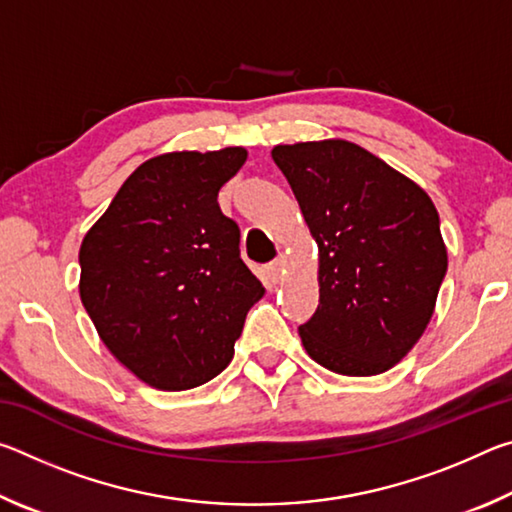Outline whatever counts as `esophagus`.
<instances>
[{"label": "esophagus", "instance_id": "obj_1", "mask_svg": "<svg viewBox=\"0 0 512 512\" xmlns=\"http://www.w3.org/2000/svg\"><path fill=\"white\" fill-rule=\"evenodd\" d=\"M284 266H287V259H284V257H277V259H273V262L266 266V275H268V280H271V282H277V280H280L282 273H284Z\"/></svg>", "mask_w": 512, "mask_h": 512}]
</instances>
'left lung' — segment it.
Returning a JSON list of instances; mask_svg holds the SVG:
<instances>
[{
	"instance_id": "1",
	"label": "left lung",
	"mask_w": 512,
	"mask_h": 512,
	"mask_svg": "<svg viewBox=\"0 0 512 512\" xmlns=\"http://www.w3.org/2000/svg\"><path fill=\"white\" fill-rule=\"evenodd\" d=\"M318 244V309L298 327L320 366L370 377L402 361L427 329L447 273L440 219L422 187L345 140L280 144Z\"/></svg>"
}]
</instances>
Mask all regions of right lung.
<instances>
[{"mask_svg":"<svg viewBox=\"0 0 512 512\" xmlns=\"http://www.w3.org/2000/svg\"><path fill=\"white\" fill-rule=\"evenodd\" d=\"M246 155L228 146L146 160L81 244V302L101 341L160 391L219 375L264 296L239 257V225L216 201Z\"/></svg>","mask_w":512,"mask_h":512,"instance_id":"1","label":"right lung"}]
</instances>
